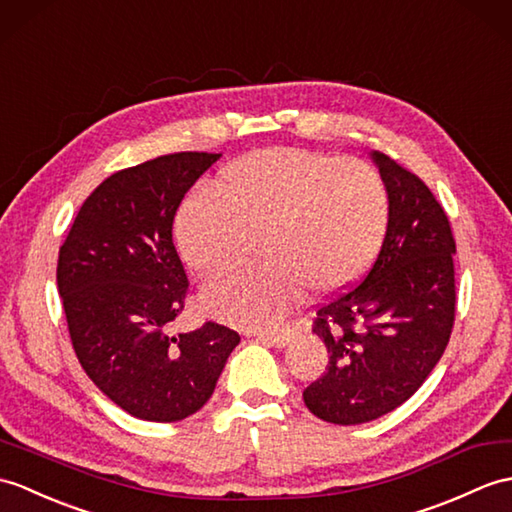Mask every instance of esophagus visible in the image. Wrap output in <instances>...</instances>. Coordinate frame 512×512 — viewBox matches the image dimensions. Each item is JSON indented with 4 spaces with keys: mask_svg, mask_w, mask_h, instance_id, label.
<instances>
[{
    "mask_svg": "<svg viewBox=\"0 0 512 512\" xmlns=\"http://www.w3.org/2000/svg\"><path fill=\"white\" fill-rule=\"evenodd\" d=\"M290 331H261V334H257V340H261V342H268V344H272V347H277V349H283V347H288L290 344Z\"/></svg>",
    "mask_w": 512,
    "mask_h": 512,
    "instance_id": "34e87169",
    "label": "esophagus"
}]
</instances>
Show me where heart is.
Listing matches in <instances>:
<instances>
[{
    "label": "heart",
    "mask_w": 512,
    "mask_h": 512,
    "mask_svg": "<svg viewBox=\"0 0 512 512\" xmlns=\"http://www.w3.org/2000/svg\"><path fill=\"white\" fill-rule=\"evenodd\" d=\"M189 198L174 224L176 246L196 275L240 266L261 240L264 266L211 279L200 292L207 314L240 327H272L312 294L358 279L388 227V194L364 161L296 148L251 152Z\"/></svg>",
    "instance_id": "obj_1"
}]
</instances>
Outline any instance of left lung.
<instances>
[{
  "label": "left lung",
  "instance_id": "8db88e82",
  "mask_svg": "<svg viewBox=\"0 0 512 512\" xmlns=\"http://www.w3.org/2000/svg\"><path fill=\"white\" fill-rule=\"evenodd\" d=\"M388 194V227L368 275L320 307L314 334L329 364L303 390L305 406L336 425L375 421L399 408L441 360L454 327L456 242L417 174L371 152Z\"/></svg>",
  "mask_w": 512,
  "mask_h": 512
}]
</instances>
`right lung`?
Segmentation results:
<instances>
[{"instance_id": "right-lung-1", "label": "right lung", "mask_w": 512, "mask_h": 512, "mask_svg": "<svg viewBox=\"0 0 512 512\" xmlns=\"http://www.w3.org/2000/svg\"><path fill=\"white\" fill-rule=\"evenodd\" d=\"M220 157L176 152L111 174L80 207L58 253V294L78 360L137 419L172 423L198 412L240 344L218 323L170 334L187 294L172 222Z\"/></svg>"}]
</instances>
